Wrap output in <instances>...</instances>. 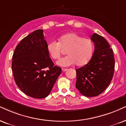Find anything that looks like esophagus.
Returning a JSON list of instances; mask_svg holds the SVG:
<instances>
[{"instance_id":"obj_1","label":"esophagus","mask_w":126,"mask_h":126,"mask_svg":"<svg viewBox=\"0 0 126 126\" xmlns=\"http://www.w3.org/2000/svg\"><path fill=\"white\" fill-rule=\"evenodd\" d=\"M62 71H66V70H67V68H62Z\"/></svg>"}]
</instances>
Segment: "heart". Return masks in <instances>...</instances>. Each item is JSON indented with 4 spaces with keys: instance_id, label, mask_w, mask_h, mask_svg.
Returning <instances> with one entry per match:
<instances>
[{
    "instance_id": "b5f03b06",
    "label": "heart",
    "mask_w": 126,
    "mask_h": 126,
    "mask_svg": "<svg viewBox=\"0 0 126 126\" xmlns=\"http://www.w3.org/2000/svg\"><path fill=\"white\" fill-rule=\"evenodd\" d=\"M47 51L53 59L60 58L62 49H67L66 56L58 62L61 66H69L76 63L77 66L87 64L94 51L92 42L88 38H82L76 33H69L62 36L59 42L52 41L47 44Z\"/></svg>"
}]
</instances>
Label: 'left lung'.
Wrapping results in <instances>:
<instances>
[{
    "mask_svg": "<svg viewBox=\"0 0 126 126\" xmlns=\"http://www.w3.org/2000/svg\"><path fill=\"white\" fill-rule=\"evenodd\" d=\"M95 45L92 58L85 66L76 69V87L87 97L100 95L112 81L114 70L113 52L103 36L94 33L91 37Z\"/></svg>",
    "mask_w": 126,
    "mask_h": 126,
    "instance_id": "1",
    "label": "left lung"
}]
</instances>
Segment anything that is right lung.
I'll list each match as a JSON object with an SVG mask.
<instances>
[{"label": "right lung", "mask_w": 126, "mask_h": 126, "mask_svg": "<svg viewBox=\"0 0 126 126\" xmlns=\"http://www.w3.org/2000/svg\"><path fill=\"white\" fill-rule=\"evenodd\" d=\"M43 31H34L21 41L12 63L16 84L25 94L36 99L48 96L62 72L49 56Z\"/></svg>", "instance_id": "1"}]
</instances>
